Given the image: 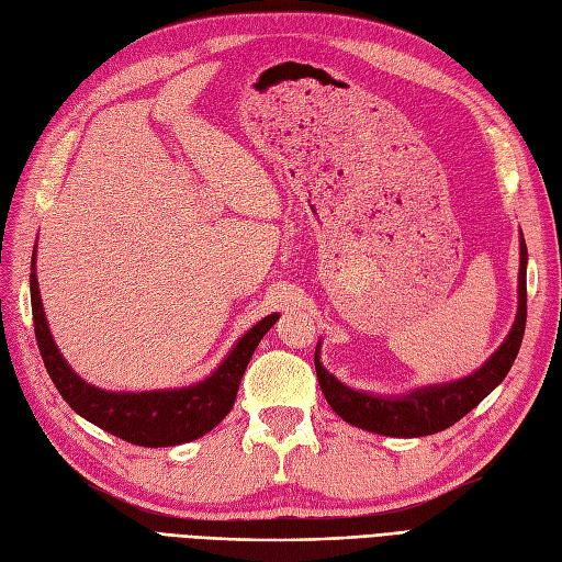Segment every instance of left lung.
<instances>
[{"label": "left lung", "mask_w": 562, "mask_h": 562, "mask_svg": "<svg viewBox=\"0 0 562 562\" xmlns=\"http://www.w3.org/2000/svg\"><path fill=\"white\" fill-rule=\"evenodd\" d=\"M525 267H527V248L520 241V277H518V314L514 321V328L504 339V345L490 356V361L475 370L473 375L457 380L440 386L417 389L413 394L401 398H382L363 394V391H353L335 380L330 372L321 366L318 353L314 356L316 378L321 384L323 396L328 405L342 417L345 422L361 427L372 434L382 436H396V438H417L438 434L454 422L462 419L471 413L492 389H495L506 372L512 370L520 342L525 333L527 321V283H525Z\"/></svg>", "instance_id": "8db88e82"}]
</instances>
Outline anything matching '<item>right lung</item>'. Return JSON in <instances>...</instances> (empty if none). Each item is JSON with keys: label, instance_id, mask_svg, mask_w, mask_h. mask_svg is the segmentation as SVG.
<instances>
[{"label": "right lung", "instance_id": "1", "mask_svg": "<svg viewBox=\"0 0 562 562\" xmlns=\"http://www.w3.org/2000/svg\"><path fill=\"white\" fill-rule=\"evenodd\" d=\"M32 318H35V337L44 359L48 378L54 380L60 396L70 403L75 413L93 422L108 434L143 448H168L190 443V440L209 434L215 424L225 419L236 401L241 378L255 347L265 333L274 326L279 314H269L236 342L232 353L209 380L187 389L145 391V394H112L95 389L77 378L72 368L58 353L54 337L48 333L46 316L40 297L35 274V255H32L30 274Z\"/></svg>", "mask_w": 562, "mask_h": 562}]
</instances>
